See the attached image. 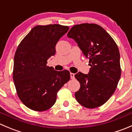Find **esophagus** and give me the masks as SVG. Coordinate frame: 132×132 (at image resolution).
I'll return each instance as SVG.
<instances>
[{
    "instance_id": "34e87169",
    "label": "esophagus",
    "mask_w": 132,
    "mask_h": 132,
    "mask_svg": "<svg viewBox=\"0 0 132 132\" xmlns=\"http://www.w3.org/2000/svg\"><path fill=\"white\" fill-rule=\"evenodd\" d=\"M70 77H71V79H73L75 77V74L73 73H70Z\"/></svg>"
}]
</instances>
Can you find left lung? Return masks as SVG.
Returning a JSON list of instances; mask_svg holds the SVG:
<instances>
[{"label":"left lung","instance_id":"1","mask_svg":"<svg viewBox=\"0 0 132 132\" xmlns=\"http://www.w3.org/2000/svg\"><path fill=\"white\" fill-rule=\"evenodd\" d=\"M67 36L78 44L91 66L88 74L78 72L75 75L80 84L75 93L76 100L88 109L100 107L114 94L120 79L118 46L103 28L94 23L74 25Z\"/></svg>","mask_w":132,"mask_h":132}]
</instances>
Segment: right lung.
I'll return each mask as SVG.
<instances>
[{"label": "right lung", "instance_id": "obj_1", "mask_svg": "<svg viewBox=\"0 0 132 132\" xmlns=\"http://www.w3.org/2000/svg\"><path fill=\"white\" fill-rule=\"evenodd\" d=\"M69 27L38 25L23 38L14 57L13 81L20 100L35 111H45L56 102L57 94L70 79V71L46 66L55 54V46Z\"/></svg>", "mask_w": 132, "mask_h": 132}]
</instances>
